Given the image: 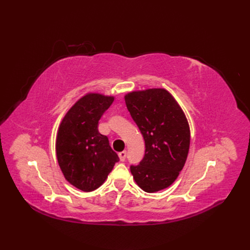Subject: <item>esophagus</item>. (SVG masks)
I'll use <instances>...</instances> for the list:
<instances>
[{"label": "esophagus", "mask_w": 250, "mask_h": 250, "mask_svg": "<svg viewBox=\"0 0 250 250\" xmlns=\"http://www.w3.org/2000/svg\"><path fill=\"white\" fill-rule=\"evenodd\" d=\"M126 156H127V151L123 150L121 152H119V158H120L121 162H124L126 160Z\"/></svg>", "instance_id": "1"}]
</instances>
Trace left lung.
<instances>
[{
    "instance_id": "left-lung-1",
    "label": "left lung",
    "mask_w": 250,
    "mask_h": 250,
    "mask_svg": "<svg viewBox=\"0 0 250 250\" xmlns=\"http://www.w3.org/2000/svg\"><path fill=\"white\" fill-rule=\"evenodd\" d=\"M125 103L146 142L144 159L130 171L146 192L160 191L177 179L185 165L190 146L187 119L164 88L129 92Z\"/></svg>"
}]
</instances>
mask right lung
Here are the masks:
<instances>
[{"label":"right lung","mask_w":250,"mask_h":250,"mask_svg":"<svg viewBox=\"0 0 250 250\" xmlns=\"http://www.w3.org/2000/svg\"><path fill=\"white\" fill-rule=\"evenodd\" d=\"M114 97L87 93L77 101L60 124L56 153L65 179L82 191L99 188L119 161L109 139L99 132V121Z\"/></svg>","instance_id":"right-lung-1"}]
</instances>
